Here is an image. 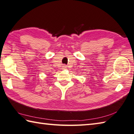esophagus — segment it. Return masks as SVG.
Masks as SVG:
<instances>
[{"label": "esophagus", "instance_id": "obj_1", "mask_svg": "<svg viewBox=\"0 0 134 134\" xmlns=\"http://www.w3.org/2000/svg\"><path fill=\"white\" fill-rule=\"evenodd\" d=\"M66 68V65H64L62 66V69H65Z\"/></svg>", "mask_w": 134, "mask_h": 134}]
</instances>
